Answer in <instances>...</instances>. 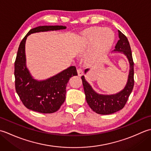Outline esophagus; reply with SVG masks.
I'll use <instances>...</instances> for the list:
<instances>
[{"mask_svg":"<svg viewBox=\"0 0 151 151\" xmlns=\"http://www.w3.org/2000/svg\"><path fill=\"white\" fill-rule=\"evenodd\" d=\"M77 73L78 76H82L83 75V70L81 69H77Z\"/></svg>","mask_w":151,"mask_h":151,"instance_id":"obj_1","label":"esophagus"}]
</instances>
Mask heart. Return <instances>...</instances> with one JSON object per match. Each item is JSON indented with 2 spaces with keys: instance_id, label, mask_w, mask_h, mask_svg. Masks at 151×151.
I'll return each instance as SVG.
<instances>
[{
  "instance_id": "1",
  "label": "heart",
  "mask_w": 151,
  "mask_h": 151,
  "mask_svg": "<svg viewBox=\"0 0 151 151\" xmlns=\"http://www.w3.org/2000/svg\"><path fill=\"white\" fill-rule=\"evenodd\" d=\"M113 41L114 34L110 30L101 27L93 28L81 37L79 50L84 53L91 49L86 56V61L89 64H93L104 55Z\"/></svg>"
}]
</instances>
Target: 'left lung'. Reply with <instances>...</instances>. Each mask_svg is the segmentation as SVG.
Wrapping results in <instances>:
<instances>
[{
	"instance_id": "1",
	"label": "left lung",
	"mask_w": 151,
	"mask_h": 151,
	"mask_svg": "<svg viewBox=\"0 0 151 151\" xmlns=\"http://www.w3.org/2000/svg\"><path fill=\"white\" fill-rule=\"evenodd\" d=\"M119 40L112 53H121L127 57L129 63V71L127 84L124 88L117 93L106 95L99 93L93 89L92 86L82 76V84L84 86L86 99L93 111L101 115L114 114L123 108L129 99L134 87V62L129 41L124 35L118 30ZM90 69H86V75Z\"/></svg>"
}]
</instances>
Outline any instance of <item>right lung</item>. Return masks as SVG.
I'll list each match as a JSON object with an SVG mask.
<instances>
[{
  "instance_id": "add662e5",
  "label": "right lung",
  "mask_w": 151,
  "mask_h": 151,
  "mask_svg": "<svg viewBox=\"0 0 151 151\" xmlns=\"http://www.w3.org/2000/svg\"><path fill=\"white\" fill-rule=\"evenodd\" d=\"M65 26H40L31 29L19 45L15 62V89L23 104L29 110L43 114L58 111L65 100L69 80L77 75L75 66H70L56 75L44 80L32 75L27 65L25 44L30 34L66 29Z\"/></svg>"
}]
</instances>
